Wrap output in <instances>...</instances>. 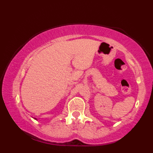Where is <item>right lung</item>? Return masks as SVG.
Returning a JSON list of instances; mask_svg holds the SVG:
<instances>
[{
  "label": "right lung",
  "instance_id": "1",
  "mask_svg": "<svg viewBox=\"0 0 153 153\" xmlns=\"http://www.w3.org/2000/svg\"><path fill=\"white\" fill-rule=\"evenodd\" d=\"M35 119H36V118H35Z\"/></svg>",
  "mask_w": 153,
  "mask_h": 153
}]
</instances>
